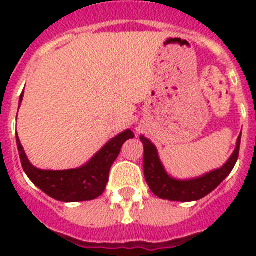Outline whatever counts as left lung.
Wrapping results in <instances>:
<instances>
[{
	"instance_id": "8db88e82",
	"label": "left lung",
	"mask_w": 256,
	"mask_h": 256,
	"mask_svg": "<svg viewBox=\"0 0 256 256\" xmlns=\"http://www.w3.org/2000/svg\"><path fill=\"white\" fill-rule=\"evenodd\" d=\"M140 140L144 144V178L154 195L164 200L180 201V202H190L196 201L209 195L214 191L226 178L230 176L232 169L234 168L237 159H238L240 144H241V134L238 136L234 154L230 159L220 168L212 170L209 173L191 180H177L169 176L162 164L159 154L155 144L146 138L144 136H140Z\"/></svg>"
}]
</instances>
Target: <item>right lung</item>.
<instances>
[{"label":"right lung","mask_w":256,"mask_h":256,"mask_svg":"<svg viewBox=\"0 0 256 256\" xmlns=\"http://www.w3.org/2000/svg\"><path fill=\"white\" fill-rule=\"evenodd\" d=\"M22 96L24 92L20 94V104L22 101ZM133 137L134 134L130 130L119 133L83 166L68 170H42L36 168L26 158L18 133L16 144L22 169L38 188L55 200L62 202H76L94 200L102 195L112 162L116 160L124 142Z\"/></svg>","instance_id":"right-lung-1"}]
</instances>
